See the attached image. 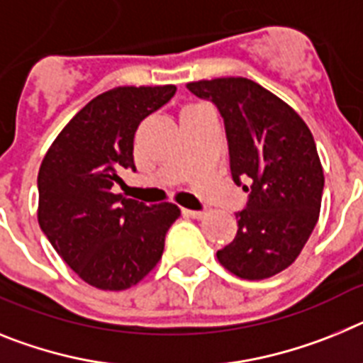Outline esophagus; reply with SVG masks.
Masks as SVG:
<instances>
[{
	"mask_svg": "<svg viewBox=\"0 0 363 363\" xmlns=\"http://www.w3.org/2000/svg\"><path fill=\"white\" fill-rule=\"evenodd\" d=\"M182 213H184L186 217H191V219H203L206 213L201 212V210H182Z\"/></svg>",
	"mask_w": 363,
	"mask_h": 363,
	"instance_id": "obj_1",
	"label": "esophagus"
}]
</instances>
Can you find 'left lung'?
Listing matches in <instances>:
<instances>
[{
	"mask_svg": "<svg viewBox=\"0 0 363 363\" xmlns=\"http://www.w3.org/2000/svg\"><path fill=\"white\" fill-rule=\"evenodd\" d=\"M212 100L225 121L232 179L250 191L235 213L238 234L217 259L241 279L291 267L320 217L323 168L303 118L279 96L241 77L186 84Z\"/></svg>",
	"mask_w": 363,
	"mask_h": 363,
	"instance_id": "8db88e82",
	"label": "left lung"
}]
</instances>
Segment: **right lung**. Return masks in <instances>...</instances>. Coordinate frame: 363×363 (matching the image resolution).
I'll use <instances>...</instances> for the list:
<instances>
[{
	"label": "right lung",
	"instance_id": "1",
	"mask_svg": "<svg viewBox=\"0 0 363 363\" xmlns=\"http://www.w3.org/2000/svg\"><path fill=\"white\" fill-rule=\"evenodd\" d=\"M175 86H125L84 106L50 144L38 172V223L78 277L102 291H125L155 269L179 219L173 203L147 204L113 194L135 169L138 124L169 102Z\"/></svg>",
	"mask_w": 363,
	"mask_h": 363
}]
</instances>
